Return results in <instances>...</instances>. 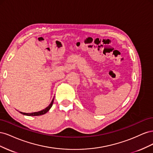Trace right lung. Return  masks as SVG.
Masks as SVG:
<instances>
[{"instance_id":"obj_1","label":"right lung","mask_w":153,"mask_h":153,"mask_svg":"<svg viewBox=\"0 0 153 153\" xmlns=\"http://www.w3.org/2000/svg\"><path fill=\"white\" fill-rule=\"evenodd\" d=\"M53 100H54V98H53L52 102L50 103V104L47 106V108L43 109V110H41V111H39V112H32V113H24V112H20L23 115H28V116H38V115H43V114H45L47 112H48L49 110L51 108V107L52 106V105H53Z\"/></svg>"}]
</instances>
